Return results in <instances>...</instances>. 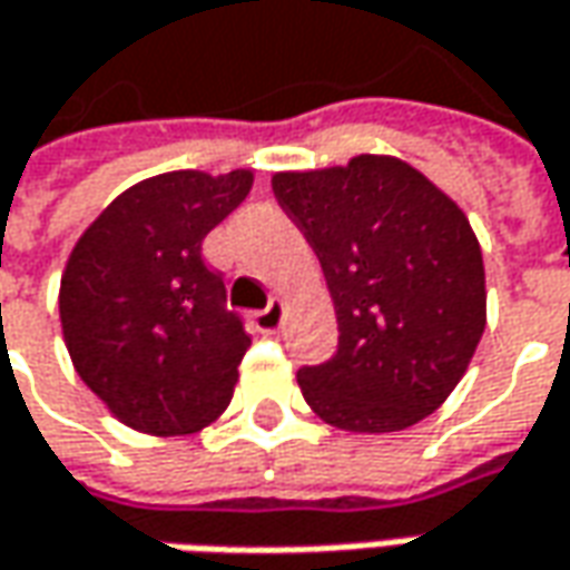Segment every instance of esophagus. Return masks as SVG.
Masks as SVG:
<instances>
[{"mask_svg": "<svg viewBox=\"0 0 570 570\" xmlns=\"http://www.w3.org/2000/svg\"><path fill=\"white\" fill-rule=\"evenodd\" d=\"M282 320H285V301H273L266 311H259V314L253 317V326H256V333L273 336V333L282 330Z\"/></svg>", "mask_w": 570, "mask_h": 570, "instance_id": "34e87169", "label": "esophagus"}]
</instances>
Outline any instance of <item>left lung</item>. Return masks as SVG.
I'll return each instance as SVG.
<instances>
[{
	"instance_id": "1",
	"label": "left lung",
	"mask_w": 570,
	"mask_h": 570,
	"mask_svg": "<svg viewBox=\"0 0 570 570\" xmlns=\"http://www.w3.org/2000/svg\"><path fill=\"white\" fill-rule=\"evenodd\" d=\"M273 193L320 256L340 348L297 383L326 425L383 434L453 393L485 333V263L466 212L396 155L278 170Z\"/></svg>"
}]
</instances>
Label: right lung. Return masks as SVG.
I'll list each match as a JSON object with an SVG mask.
<instances>
[{
  "instance_id": "obj_1",
  "label": "right lung",
  "mask_w": 570,
  "mask_h": 570,
  "mask_svg": "<svg viewBox=\"0 0 570 570\" xmlns=\"http://www.w3.org/2000/svg\"><path fill=\"white\" fill-rule=\"evenodd\" d=\"M253 189L250 167L139 180L81 230L59 278L72 367L114 419L151 438L196 434L234 396L250 348L203 240Z\"/></svg>"
}]
</instances>
